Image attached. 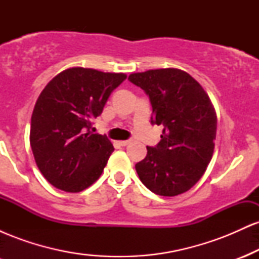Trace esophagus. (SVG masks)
I'll use <instances>...</instances> for the list:
<instances>
[{
    "label": "esophagus",
    "mask_w": 259,
    "mask_h": 259,
    "mask_svg": "<svg viewBox=\"0 0 259 259\" xmlns=\"http://www.w3.org/2000/svg\"><path fill=\"white\" fill-rule=\"evenodd\" d=\"M129 144H130V140H121V141H119L120 146H126V145Z\"/></svg>",
    "instance_id": "34e87169"
}]
</instances>
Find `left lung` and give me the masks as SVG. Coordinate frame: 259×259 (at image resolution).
I'll return each instance as SVG.
<instances>
[{
  "label": "left lung",
  "instance_id": "1",
  "mask_svg": "<svg viewBox=\"0 0 259 259\" xmlns=\"http://www.w3.org/2000/svg\"><path fill=\"white\" fill-rule=\"evenodd\" d=\"M129 80L146 92L151 123L163 125L156 147L135 169L148 190L160 196L184 194L201 179L212 159L217 114L203 88L177 68L134 73Z\"/></svg>",
  "mask_w": 259,
  "mask_h": 259
}]
</instances>
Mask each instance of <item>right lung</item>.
Listing matches in <instances>:
<instances>
[{"mask_svg": "<svg viewBox=\"0 0 259 259\" xmlns=\"http://www.w3.org/2000/svg\"><path fill=\"white\" fill-rule=\"evenodd\" d=\"M126 75L91 68L65 69L49 82L31 115L30 146L37 168L51 185L80 192L102 174L114 147L92 134V119Z\"/></svg>", "mask_w": 259, "mask_h": 259, "instance_id": "obj_1", "label": "right lung"}]
</instances>
